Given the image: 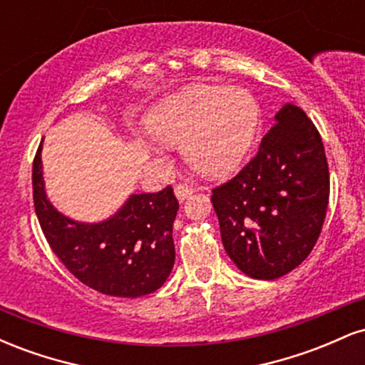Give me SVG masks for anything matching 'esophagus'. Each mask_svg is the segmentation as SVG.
Returning a JSON list of instances; mask_svg holds the SVG:
<instances>
[{
    "label": "esophagus",
    "mask_w": 365,
    "mask_h": 365,
    "mask_svg": "<svg viewBox=\"0 0 365 365\" xmlns=\"http://www.w3.org/2000/svg\"><path fill=\"white\" fill-rule=\"evenodd\" d=\"M192 194H194V188L188 185V183H177L175 185V195L178 197V200H185Z\"/></svg>",
    "instance_id": "obj_1"
}]
</instances>
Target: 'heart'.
Masks as SVG:
<instances>
[{"mask_svg": "<svg viewBox=\"0 0 365 365\" xmlns=\"http://www.w3.org/2000/svg\"><path fill=\"white\" fill-rule=\"evenodd\" d=\"M259 104L245 89L199 86L168 99L145 116L154 139L178 145L192 168L223 175L240 165L252 145Z\"/></svg>", "mask_w": 365, "mask_h": 365, "instance_id": "heart-1", "label": "heart"}]
</instances>
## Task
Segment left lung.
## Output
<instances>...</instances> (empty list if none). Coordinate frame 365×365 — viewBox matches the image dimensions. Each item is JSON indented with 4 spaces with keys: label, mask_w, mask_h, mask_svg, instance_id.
<instances>
[{
    "label": "left lung",
    "mask_w": 365,
    "mask_h": 365,
    "mask_svg": "<svg viewBox=\"0 0 365 365\" xmlns=\"http://www.w3.org/2000/svg\"><path fill=\"white\" fill-rule=\"evenodd\" d=\"M226 254L242 273L276 279L311 254L329 202V170L316 125L295 104L276 113L257 154L212 188Z\"/></svg>",
    "instance_id": "8db88e82"
}]
</instances>
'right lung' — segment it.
<instances>
[{"instance_id": "obj_1", "label": "right lung", "mask_w": 365, "mask_h": 365, "mask_svg": "<svg viewBox=\"0 0 365 365\" xmlns=\"http://www.w3.org/2000/svg\"><path fill=\"white\" fill-rule=\"evenodd\" d=\"M41 149L32 165V195L41 230L63 266L92 290L111 297L156 292L175 264L173 221L178 200L168 185L153 194L130 195L103 223H77L51 206L44 192Z\"/></svg>"}]
</instances>
